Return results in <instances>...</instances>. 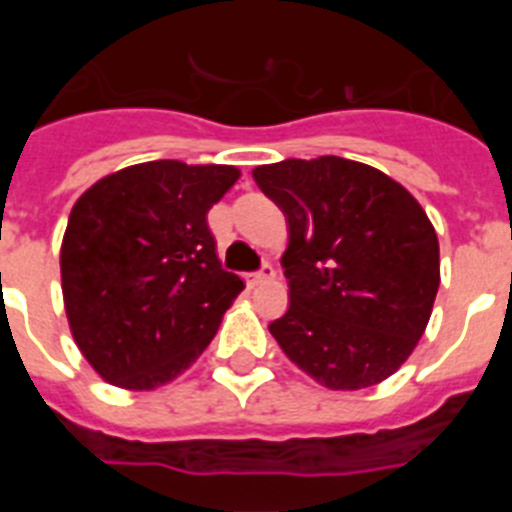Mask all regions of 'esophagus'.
<instances>
[{"label": "esophagus", "instance_id": "esophagus-1", "mask_svg": "<svg viewBox=\"0 0 512 512\" xmlns=\"http://www.w3.org/2000/svg\"><path fill=\"white\" fill-rule=\"evenodd\" d=\"M269 279H274V266L271 264H261L259 269L251 271V274H246V282L251 284V287H256V284H261V282H269Z\"/></svg>", "mask_w": 512, "mask_h": 512}]
</instances>
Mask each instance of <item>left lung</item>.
Returning a JSON list of instances; mask_svg holds the SVG:
<instances>
[{
	"mask_svg": "<svg viewBox=\"0 0 512 512\" xmlns=\"http://www.w3.org/2000/svg\"><path fill=\"white\" fill-rule=\"evenodd\" d=\"M287 217L289 307L269 325L284 354L330 390L395 374L436 300L438 238L413 194L338 156L253 169Z\"/></svg>",
	"mask_w": 512,
	"mask_h": 512,
	"instance_id": "1",
	"label": "left lung"
}]
</instances>
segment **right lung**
Returning <instances> with one entry per match:
<instances>
[{
  "mask_svg": "<svg viewBox=\"0 0 512 512\" xmlns=\"http://www.w3.org/2000/svg\"><path fill=\"white\" fill-rule=\"evenodd\" d=\"M235 166L148 161L81 194L61 246L76 346L107 382L153 390L210 346L243 282L217 261L207 210Z\"/></svg>",
  "mask_w": 512,
  "mask_h": 512,
  "instance_id": "1",
  "label": "right lung"
}]
</instances>
